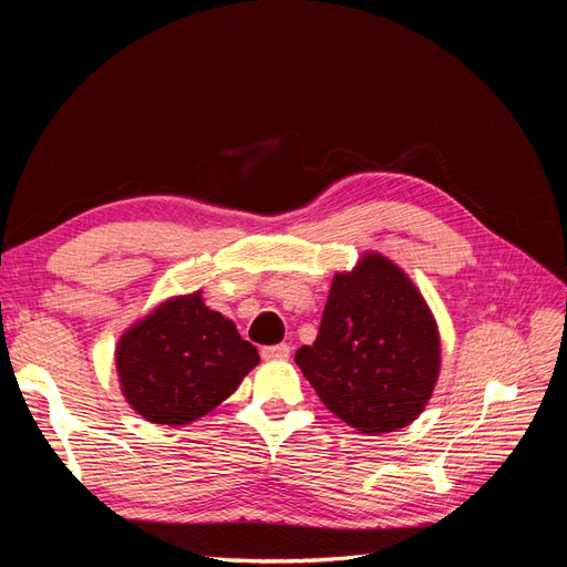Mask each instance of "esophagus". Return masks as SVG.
Masks as SVG:
<instances>
[{
	"mask_svg": "<svg viewBox=\"0 0 567 567\" xmlns=\"http://www.w3.org/2000/svg\"><path fill=\"white\" fill-rule=\"evenodd\" d=\"M290 357V348L288 346H271V348H262V359L267 362H284V359Z\"/></svg>",
	"mask_w": 567,
	"mask_h": 567,
	"instance_id": "1",
	"label": "esophagus"
}]
</instances>
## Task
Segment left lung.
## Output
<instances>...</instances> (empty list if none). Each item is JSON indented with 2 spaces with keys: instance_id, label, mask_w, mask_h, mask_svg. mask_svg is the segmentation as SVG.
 Segmentation results:
<instances>
[{
  "instance_id": "1",
  "label": "left lung",
  "mask_w": 567,
  "mask_h": 567,
  "mask_svg": "<svg viewBox=\"0 0 567 567\" xmlns=\"http://www.w3.org/2000/svg\"><path fill=\"white\" fill-rule=\"evenodd\" d=\"M296 364L319 400L359 433L402 431L431 402L442 340L431 307L390 257L367 250L336 271L315 346Z\"/></svg>"
}]
</instances>
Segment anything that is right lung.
<instances>
[{"instance_id":"obj_1","label":"right lung","mask_w":567,"mask_h":567,"mask_svg":"<svg viewBox=\"0 0 567 567\" xmlns=\"http://www.w3.org/2000/svg\"><path fill=\"white\" fill-rule=\"evenodd\" d=\"M260 364L236 323L203 300V290L161 300L115 342L125 402L144 421L184 427L210 414Z\"/></svg>"}]
</instances>
